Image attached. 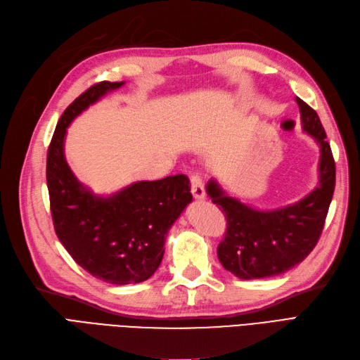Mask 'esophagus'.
Instances as JSON below:
<instances>
[{
	"label": "esophagus",
	"instance_id": "obj_1",
	"mask_svg": "<svg viewBox=\"0 0 360 360\" xmlns=\"http://www.w3.org/2000/svg\"><path fill=\"white\" fill-rule=\"evenodd\" d=\"M191 191L196 200H204L205 198L204 183H202V179L198 174H191Z\"/></svg>",
	"mask_w": 360,
	"mask_h": 360
}]
</instances>
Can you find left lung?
Masks as SVG:
<instances>
[{"mask_svg":"<svg viewBox=\"0 0 360 360\" xmlns=\"http://www.w3.org/2000/svg\"><path fill=\"white\" fill-rule=\"evenodd\" d=\"M302 129L320 147L319 184L301 201L269 212H260L228 196L219 183H207V193L228 221L217 247L223 268L243 280L280 276L311 253L325 226L335 189V160L326 132L316 111L296 96Z\"/></svg>","mask_w":360,"mask_h":360,"instance_id":"left-lung-1","label":"left lung"}]
</instances>
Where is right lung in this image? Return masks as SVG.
<instances>
[{
  "instance_id": "obj_1",
  "label": "right lung",
  "mask_w": 360,
  "mask_h": 360,
  "mask_svg": "<svg viewBox=\"0 0 360 360\" xmlns=\"http://www.w3.org/2000/svg\"><path fill=\"white\" fill-rule=\"evenodd\" d=\"M123 83H96L67 107L49 146L46 167L59 241L91 276L122 286L155 274L169 228L192 201L184 174L135 181L110 196L95 195L72 174L64 153L67 128L82 111Z\"/></svg>"
}]
</instances>
